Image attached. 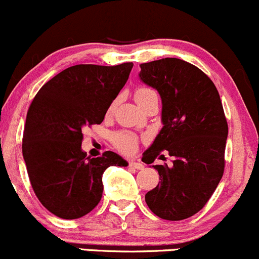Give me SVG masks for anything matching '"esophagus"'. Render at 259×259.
<instances>
[{"instance_id":"34e87169","label":"esophagus","mask_w":259,"mask_h":259,"mask_svg":"<svg viewBox=\"0 0 259 259\" xmlns=\"http://www.w3.org/2000/svg\"><path fill=\"white\" fill-rule=\"evenodd\" d=\"M129 166L130 167L135 168V170H143L144 168L143 162H139V161H129Z\"/></svg>"}]
</instances>
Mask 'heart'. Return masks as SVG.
Returning <instances> with one entry per match:
<instances>
[{"label": "heart", "instance_id": "1", "mask_svg": "<svg viewBox=\"0 0 259 259\" xmlns=\"http://www.w3.org/2000/svg\"><path fill=\"white\" fill-rule=\"evenodd\" d=\"M157 97L156 92L152 91L150 88H146V87H141V88H138L135 91V100L140 107H143L146 102L151 99V98ZM116 104V100L110 104V107L108 109V113H111L115 108ZM113 141H114V145L115 148L118 149L119 151L121 152H130L135 149L138 144V138L137 135H134L133 133L129 132H120V133H116L115 135L113 137Z\"/></svg>", "mask_w": 259, "mask_h": 259}]
</instances>
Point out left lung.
Returning <instances> with one entry per match:
<instances>
[{
	"mask_svg": "<svg viewBox=\"0 0 259 259\" xmlns=\"http://www.w3.org/2000/svg\"><path fill=\"white\" fill-rule=\"evenodd\" d=\"M139 77L159 92L162 129L143 161L152 164L164 154L172 166L152 165L161 181L145 195L156 216L181 221L207 203L225 170L228 125L219 92L205 73L178 58L140 64Z\"/></svg>",
	"mask_w": 259,
	"mask_h": 259,
	"instance_id": "1",
	"label": "left lung"
}]
</instances>
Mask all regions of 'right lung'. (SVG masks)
<instances>
[{"label":"right lung","mask_w":259,"mask_h":259,"mask_svg":"<svg viewBox=\"0 0 259 259\" xmlns=\"http://www.w3.org/2000/svg\"><path fill=\"white\" fill-rule=\"evenodd\" d=\"M132 68L130 62L73 65L48 80L32 100L22 152L34 194L57 217L75 220L89 213L102 198L104 171L127 166L113 151L87 156L81 130L104 120Z\"/></svg>","instance_id":"right-lung-1"}]
</instances>
